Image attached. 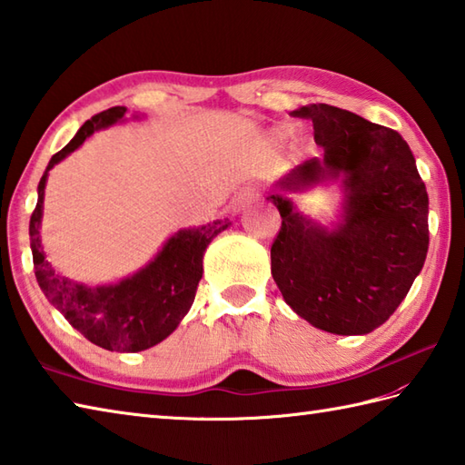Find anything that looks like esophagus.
Instances as JSON below:
<instances>
[{"instance_id": "34e87169", "label": "esophagus", "mask_w": 465, "mask_h": 465, "mask_svg": "<svg viewBox=\"0 0 465 465\" xmlns=\"http://www.w3.org/2000/svg\"><path fill=\"white\" fill-rule=\"evenodd\" d=\"M260 197V192L258 187H245V190H242L238 195L233 197V203H232V210L235 215H240L245 207H250L253 202H258Z\"/></svg>"}]
</instances>
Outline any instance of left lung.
<instances>
[{
	"label": "left lung",
	"instance_id": "left-lung-1",
	"mask_svg": "<svg viewBox=\"0 0 465 465\" xmlns=\"http://www.w3.org/2000/svg\"><path fill=\"white\" fill-rule=\"evenodd\" d=\"M313 124L323 155L295 165L272 185L282 230L272 245V275L285 303L313 328L370 333L406 298L428 255V192L406 140L328 104L293 112ZM340 181L339 220L328 226L289 197Z\"/></svg>",
	"mask_w": 465,
	"mask_h": 465
}]
</instances>
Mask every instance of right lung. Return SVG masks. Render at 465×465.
<instances>
[{
	"label": "right lung",
	"mask_w": 465,
	"mask_h": 465,
	"mask_svg": "<svg viewBox=\"0 0 465 465\" xmlns=\"http://www.w3.org/2000/svg\"><path fill=\"white\" fill-rule=\"evenodd\" d=\"M125 112L127 107L117 105L94 115L77 130L74 140L49 160L37 185V205L29 220V240L39 288L72 328L104 350L135 353L163 341L185 318L202 280L207 245L232 222L223 217L207 225L183 227L165 240L162 250L142 270L115 283L85 285L52 268L39 232L49 170L82 147L95 132L124 122Z\"/></svg>",
	"instance_id": "add662e5"
}]
</instances>
